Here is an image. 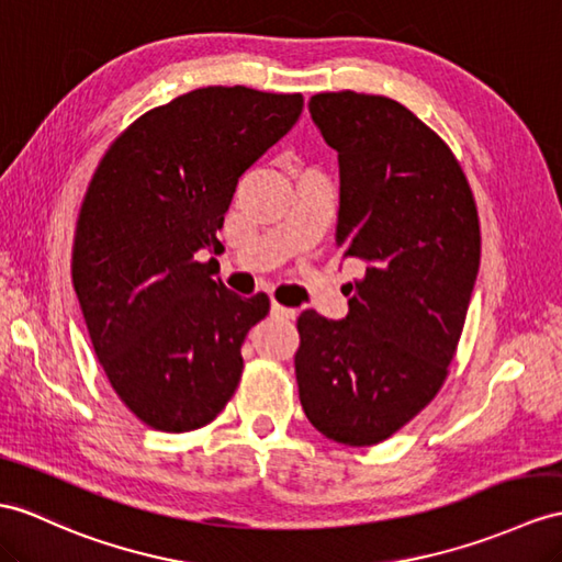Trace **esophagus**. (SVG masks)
Wrapping results in <instances>:
<instances>
[{"label":"esophagus","mask_w":562,"mask_h":562,"mask_svg":"<svg viewBox=\"0 0 562 562\" xmlns=\"http://www.w3.org/2000/svg\"><path fill=\"white\" fill-rule=\"evenodd\" d=\"M271 314H273V317H281V319H295L297 310L285 307V305H281V303H277V300H273V303H271Z\"/></svg>","instance_id":"obj_1"}]
</instances>
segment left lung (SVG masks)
I'll list each match as a JSON object with an SVG mask.
<instances>
[{
	"mask_svg": "<svg viewBox=\"0 0 562 562\" xmlns=\"http://www.w3.org/2000/svg\"><path fill=\"white\" fill-rule=\"evenodd\" d=\"M310 114L338 153L336 245L367 267L344 322L297 317L300 405L326 439L374 446L448 376L482 255L476 202L453 149L401 102L319 92Z\"/></svg>",
	"mask_w": 562,
	"mask_h": 562,
	"instance_id": "1",
	"label": "left lung"
}]
</instances>
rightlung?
Listing matches in <instances>:
<instances>
[{
    "instance_id": "add662e5",
    "label": "right lung",
    "mask_w": 562,
    "mask_h": 562,
    "mask_svg": "<svg viewBox=\"0 0 562 562\" xmlns=\"http://www.w3.org/2000/svg\"><path fill=\"white\" fill-rule=\"evenodd\" d=\"M303 94L186 92L109 145L80 204L71 277L121 403L169 434L210 424L236 393L240 346L269 297H240L212 262L238 178L293 128Z\"/></svg>"
}]
</instances>
